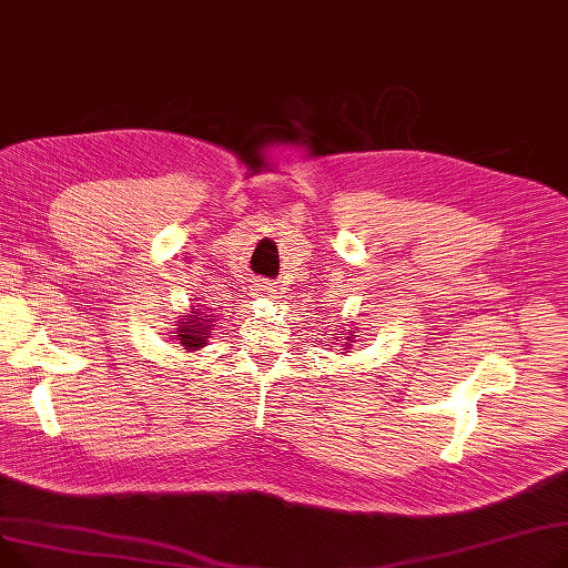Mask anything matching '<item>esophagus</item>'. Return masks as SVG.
I'll return each mask as SVG.
<instances>
[{
    "instance_id": "esophagus-1",
    "label": "esophagus",
    "mask_w": 568,
    "mask_h": 568,
    "mask_svg": "<svg viewBox=\"0 0 568 568\" xmlns=\"http://www.w3.org/2000/svg\"><path fill=\"white\" fill-rule=\"evenodd\" d=\"M254 295L256 297H275V293H277V286L275 284H271V282H258V284H254Z\"/></svg>"
}]
</instances>
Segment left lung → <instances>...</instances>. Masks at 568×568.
I'll list each match as a JSON object with an SVG mask.
<instances>
[{
  "label": "left lung",
  "mask_w": 568,
  "mask_h": 568,
  "mask_svg": "<svg viewBox=\"0 0 568 568\" xmlns=\"http://www.w3.org/2000/svg\"><path fill=\"white\" fill-rule=\"evenodd\" d=\"M355 337H357V335H353V332H348V337H346V342H342V344H344L346 348H351V344L355 342Z\"/></svg>",
  "instance_id": "8db88e82"
}]
</instances>
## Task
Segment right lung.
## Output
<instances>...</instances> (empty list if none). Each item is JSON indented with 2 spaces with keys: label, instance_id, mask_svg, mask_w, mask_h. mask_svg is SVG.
<instances>
[{
  "label": "right lung",
  "instance_id": "obj_1",
  "mask_svg": "<svg viewBox=\"0 0 568 568\" xmlns=\"http://www.w3.org/2000/svg\"><path fill=\"white\" fill-rule=\"evenodd\" d=\"M204 307V305H199ZM215 318L209 316L202 310H194L190 312L185 318L179 321V327L172 332L174 339H179V344L183 346V351H199L206 346V337L211 335V327H213Z\"/></svg>",
  "mask_w": 568,
  "mask_h": 568
}]
</instances>
